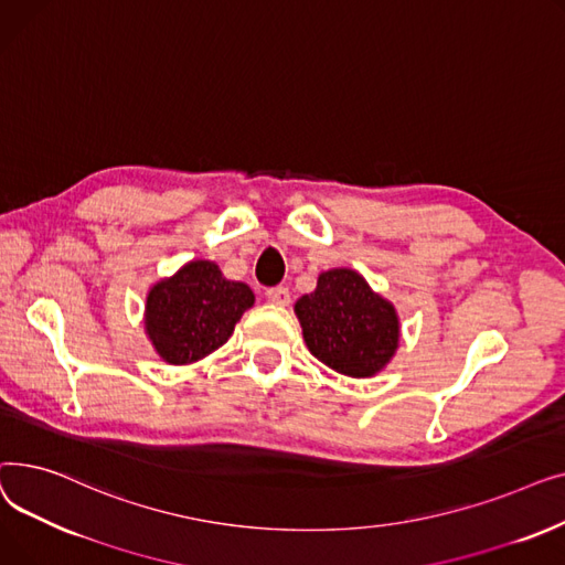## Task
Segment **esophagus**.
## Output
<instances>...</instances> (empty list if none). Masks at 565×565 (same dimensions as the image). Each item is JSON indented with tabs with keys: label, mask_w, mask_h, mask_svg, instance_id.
I'll use <instances>...</instances> for the list:
<instances>
[{
	"label": "esophagus",
	"mask_w": 565,
	"mask_h": 565,
	"mask_svg": "<svg viewBox=\"0 0 565 565\" xmlns=\"http://www.w3.org/2000/svg\"><path fill=\"white\" fill-rule=\"evenodd\" d=\"M267 300H270L273 305H279V307H286L290 302V292L288 288L284 286H275V288H267Z\"/></svg>",
	"instance_id": "obj_1"
}]
</instances>
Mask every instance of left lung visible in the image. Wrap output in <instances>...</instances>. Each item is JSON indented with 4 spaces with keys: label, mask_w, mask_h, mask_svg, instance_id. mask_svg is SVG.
I'll list each match as a JSON object with an SVG mask.
<instances>
[{
    "label": "left lung",
    "mask_w": 565,
    "mask_h": 565,
    "mask_svg": "<svg viewBox=\"0 0 565 565\" xmlns=\"http://www.w3.org/2000/svg\"><path fill=\"white\" fill-rule=\"evenodd\" d=\"M295 316L313 358L348 377H373L398 350L396 307L350 267L320 273L316 290L295 302Z\"/></svg>",
    "instance_id": "8db88e82"
}]
</instances>
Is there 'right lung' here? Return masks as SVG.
<instances>
[{
    "label": "right lung",
    "instance_id": "1",
    "mask_svg": "<svg viewBox=\"0 0 565 565\" xmlns=\"http://www.w3.org/2000/svg\"><path fill=\"white\" fill-rule=\"evenodd\" d=\"M254 300L247 284L231 281L217 263L196 258L148 288L143 330L162 362L188 366L222 348Z\"/></svg>",
    "mask_w": 565,
    "mask_h": 565
}]
</instances>
